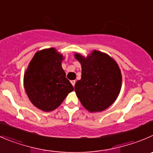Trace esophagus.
<instances>
[{"mask_svg": "<svg viewBox=\"0 0 153 153\" xmlns=\"http://www.w3.org/2000/svg\"><path fill=\"white\" fill-rule=\"evenodd\" d=\"M75 82H76V81H75V80H74V81H71V84H72V86H75Z\"/></svg>", "mask_w": 153, "mask_h": 153, "instance_id": "esophagus-1", "label": "esophagus"}]
</instances>
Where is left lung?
Segmentation results:
<instances>
[{"instance_id":"obj_1","label":"left lung","mask_w":153,"mask_h":153,"mask_svg":"<svg viewBox=\"0 0 153 153\" xmlns=\"http://www.w3.org/2000/svg\"><path fill=\"white\" fill-rule=\"evenodd\" d=\"M81 65V78L75 91L81 105L90 112H100L114 103L122 87L120 69L114 59L102 51H94L87 57L75 53Z\"/></svg>"}]
</instances>
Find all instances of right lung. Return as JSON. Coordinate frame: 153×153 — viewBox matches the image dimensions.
I'll list each match as a JSON object with an SVG mask.
<instances>
[{"label":"right lung","instance_id":"obj_1","mask_svg":"<svg viewBox=\"0 0 153 153\" xmlns=\"http://www.w3.org/2000/svg\"><path fill=\"white\" fill-rule=\"evenodd\" d=\"M64 57L54 48L38 51L24 75V87L31 103L49 112L58 108L73 86L62 68Z\"/></svg>","mask_w":153,"mask_h":153}]
</instances>
